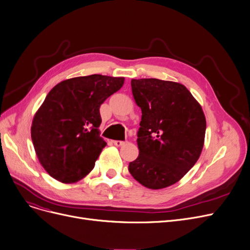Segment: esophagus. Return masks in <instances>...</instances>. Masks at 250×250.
<instances>
[{
  "label": "esophagus",
  "instance_id": "1",
  "mask_svg": "<svg viewBox=\"0 0 250 250\" xmlns=\"http://www.w3.org/2000/svg\"><path fill=\"white\" fill-rule=\"evenodd\" d=\"M113 144L117 147H122V146H125V144H127V142H125V141H113Z\"/></svg>",
  "mask_w": 250,
  "mask_h": 250
}]
</instances>
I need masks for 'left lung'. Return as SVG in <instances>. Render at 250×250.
Returning a JSON list of instances; mask_svg holds the SVG:
<instances>
[{"label": "left lung", "mask_w": 250, "mask_h": 250, "mask_svg": "<svg viewBox=\"0 0 250 250\" xmlns=\"http://www.w3.org/2000/svg\"><path fill=\"white\" fill-rule=\"evenodd\" d=\"M136 104L142 110L138 131L139 156L128 170L149 189L179 182L198 160L206 121L200 104L185 85L157 79L132 80Z\"/></svg>", "instance_id": "obj_1"}]
</instances>
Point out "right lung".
Wrapping results in <instances>:
<instances>
[{
	"label": "right lung",
	"instance_id": "right-lung-1",
	"mask_svg": "<svg viewBox=\"0 0 250 250\" xmlns=\"http://www.w3.org/2000/svg\"><path fill=\"white\" fill-rule=\"evenodd\" d=\"M124 83L125 78L92 74L63 81L49 92L32 121L31 140L52 178L75 183L94 168L106 146L98 128L100 106Z\"/></svg>",
	"mask_w": 250,
	"mask_h": 250
}]
</instances>
